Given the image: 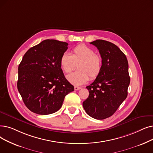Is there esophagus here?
<instances>
[{
	"label": "esophagus",
	"instance_id": "34e87169",
	"mask_svg": "<svg viewBox=\"0 0 153 153\" xmlns=\"http://www.w3.org/2000/svg\"><path fill=\"white\" fill-rule=\"evenodd\" d=\"M81 88V87H78V86H74V89L76 90V91H77V90H79V89H80Z\"/></svg>",
	"mask_w": 153,
	"mask_h": 153
}]
</instances>
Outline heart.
<instances>
[{
  "instance_id": "1",
  "label": "heart",
  "mask_w": 153,
  "mask_h": 153,
  "mask_svg": "<svg viewBox=\"0 0 153 153\" xmlns=\"http://www.w3.org/2000/svg\"><path fill=\"white\" fill-rule=\"evenodd\" d=\"M76 64L79 70L69 74L67 79L71 84L81 85L87 82L89 77L91 80H94L101 74L102 59L92 48L81 44L72 49V55L64 52L60 59L61 68L65 73L74 70Z\"/></svg>"
}]
</instances>
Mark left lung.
Masks as SVG:
<instances>
[{
    "mask_svg": "<svg viewBox=\"0 0 153 153\" xmlns=\"http://www.w3.org/2000/svg\"><path fill=\"white\" fill-rule=\"evenodd\" d=\"M99 50L102 59L101 74L87 86L89 95L83 102L89 116L104 119L111 116L128 96L130 83L128 62L117 45L104 40L90 42Z\"/></svg>",
    "mask_w": 153,
    "mask_h": 153,
    "instance_id": "obj_1",
    "label": "left lung"
}]
</instances>
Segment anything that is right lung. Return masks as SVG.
Wrapping results in <instances>:
<instances>
[{
    "label": "right lung",
    "instance_id": "1",
    "mask_svg": "<svg viewBox=\"0 0 153 153\" xmlns=\"http://www.w3.org/2000/svg\"><path fill=\"white\" fill-rule=\"evenodd\" d=\"M68 45L54 39L44 40L26 52L19 65L18 91L26 107L36 114L54 113L65 96L74 90L60 65Z\"/></svg>",
    "mask_w": 153,
    "mask_h": 153
}]
</instances>
